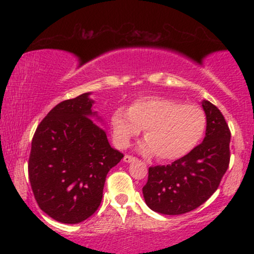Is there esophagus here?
I'll return each instance as SVG.
<instances>
[{
  "instance_id": "1",
  "label": "esophagus",
  "mask_w": 254,
  "mask_h": 254,
  "mask_svg": "<svg viewBox=\"0 0 254 254\" xmlns=\"http://www.w3.org/2000/svg\"><path fill=\"white\" fill-rule=\"evenodd\" d=\"M123 161L127 162V164H130V162L136 161V157H133V156H131V155H125L123 157Z\"/></svg>"
}]
</instances>
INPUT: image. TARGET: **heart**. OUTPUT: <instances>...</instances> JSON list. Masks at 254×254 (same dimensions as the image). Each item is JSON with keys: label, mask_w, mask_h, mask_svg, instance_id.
Returning <instances> with one entry per match:
<instances>
[{"label": "heart", "mask_w": 254, "mask_h": 254, "mask_svg": "<svg viewBox=\"0 0 254 254\" xmlns=\"http://www.w3.org/2000/svg\"><path fill=\"white\" fill-rule=\"evenodd\" d=\"M116 144L125 148L145 129L147 138L139 143L142 153L155 154L171 161L188 155L197 147L206 129V115L197 105H186L161 97L139 98L129 110L118 107L111 117Z\"/></svg>", "instance_id": "b5f03b06"}]
</instances>
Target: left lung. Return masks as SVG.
<instances>
[{
  "label": "left lung",
  "instance_id": "1",
  "mask_svg": "<svg viewBox=\"0 0 254 254\" xmlns=\"http://www.w3.org/2000/svg\"><path fill=\"white\" fill-rule=\"evenodd\" d=\"M206 130L203 142L188 155L148 171L142 189L147 205L164 215L194 210L217 190L229 165L230 131L223 115L210 101L203 100Z\"/></svg>",
  "mask_w": 254,
  "mask_h": 254
}]
</instances>
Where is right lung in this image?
Instances as JSON below:
<instances>
[{
    "mask_svg": "<svg viewBox=\"0 0 254 254\" xmlns=\"http://www.w3.org/2000/svg\"><path fill=\"white\" fill-rule=\"evenodd\" d=\"M89 95L56 105L32 139L28 178L34 198L62 223H80L98 210L107 173L124 156L92 119L100 121Z\"/></svg>",
    "mask_w": 254,
    "mask_h": 254,
    "instance_id": "add662e5",
    "label": "right lung"
}]
</instances>
